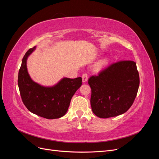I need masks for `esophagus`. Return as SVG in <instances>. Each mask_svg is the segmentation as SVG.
I'll use <instances>...</instances> for the list:
<instances>
[{"instance_id": "34e87169", "label": "esophagus", "mask_w": 159, "mask_h": 159, "mask_svg": "<svg viewBox=\"0 0 159 159\" xmlns=\"http://www.w3.org/2000/svg\"><path fill=\"white\" fill-rule=\"evenodd\" d=\"M88 74L87 73H84L82 75V81H83V82H85V81L88 80Z\"/></svg>"}]
</instances>
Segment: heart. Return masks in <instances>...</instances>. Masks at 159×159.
<instances>
[{
  "mask_svg": "<svg viewBox=\"0 0 159 159\" xmlns=\"http://www.w3.org/2000/svg\"><path fill=\"white\" fill-rule=\"evenodd\" d=\"M105 64H106V61H105V60L100 61L99 63L97 64V66H96V68L99 70V69L102 68V67H103V66H104Z\"/></svg>",
  "mask_w": 159,
  "mask_h": 159,
  "instance_id": "b5f03b06",
  "label": "heart"
}]
</instances>
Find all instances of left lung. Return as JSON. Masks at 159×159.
Here are the masks:
<instances>
[{"label":"left lung","mask_w":159,"mask_h":159,"mask_svg":"<svg viewBox=\"0 0 159 159\" xmlns=\"http://www.w3.org/2000/svg\"><path fill=\"white\" fill-rule=\"evenodd\" d=\"M139 81L136 63L132 60L117 61L91 75L88 84L93 113L109 118L125 113L135 99Z\"/></svg>","instance_id":"obj_1"}]
</instances>
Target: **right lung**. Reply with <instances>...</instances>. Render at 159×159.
<instances>
[{
  "label": "right lung",
  "instance_id": "1",
  "mask_svg": "<svg viewBox=\"0 0 159 159\" xmlns=\"http://www.w3.org/2000/svg\"><path fill=\"white\" fill-rule=\"evenodd\" d=\"M35 47L24 56L18 71V85L23 103L30 112L46 119H57L66 113L73 95L82 84L81 77L64 78L52 88H45L33 81L26 68V60Z\"/></svg>",
  "mask_w": 159,
  "mask_h": 159
}]
</instances>
